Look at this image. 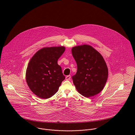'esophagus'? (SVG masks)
I'll list each match as a JSON object with an SVG mask.
<instances>
[{"label": "esophagus", "mask_w": 135, "mask_h": 135, "mask_svg": "<svg viewBox=\"0 0 135 135\" xmlns=\"http://www.w3.org/2000/svg\"><path fill=\"white\" fill-rule=\"evenodd\" d=\"M70 78H71V75H70L66 76V77H65V79L66 80H70Z\"/></svg>", "instance_id": "1"}]
</instances>
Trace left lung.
Instances as JSON below:
<instances>
[{
    "label": "left lung",
    "instance_id": "left-lung-1",
    "mask_svg": "<svg viewBox=\"0 0 135 135\" xmlns=\"http://www.w3.org/2000/svg\"><path fill=\"white\" fill-rule=\"evenodd\" d=\"M72 54L77 64V72L72 78L77 91L86 97L100 93L108 76V69L102 56L87 45L74 47Z\"/></svg>",
    "mask_w": 135,
    "mask_h": 135
}]
</instances>
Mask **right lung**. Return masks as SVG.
Returning <instances> with one entry per match:
<instances>
[{
  "instance_id": "right-lung-1",
  "label": "right lung",
  "mask_w": 135,
  "mask_h": 135,
  "mask_svg": "<svg viewBox=\"0 0 135 135\" xmlns=\"http://www.w3.org/2000/svg\"><path fill=\"white\" fill-rule=\"evenodd\" d=\"M64 51L63 46L44 48L30 60L26 72V81L37 96L47 99L58 91L65 76L57 61Z\"/></svg>"
}]
</instances>
